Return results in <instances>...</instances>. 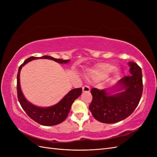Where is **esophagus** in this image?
<instances>
[{
  "label": "esophagus",
  "mask_w": 157,
  "mask_h": 157,
  "mask_svg": "<svg viewBox=\"0 0 157 157\" xmlns=\"http://www.w3.org/2000/svg\"><path fill=\"white\" fill-rule=\"evenodd\" d=\"M90 89L89 86H84L82 87V92H83L88 93V92H90Z\"/></svg>",
  "instance_id": "34e87169"
}]
</instances>
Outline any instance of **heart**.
<instances>
[{
  "mask_svg": "<svg viewBox=\"0 0 157 157\" xmlns=\"http://www.w3.org/2000/svg\"><path fill=\"white\" fill-rule=\"evenodd\" d=\"M112 71L113 67L109 64L99 63L88 71L86 77L93 79H101L108 76Z\"/></svg>",
  "mask_w": 157,
  "mask_h": 157,
  "instance_id": "1",
  "label": "heart"
}]
</instances>
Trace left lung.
<instances>
[{"label":"left lung","instance_id":"left-lung-1","mask_svg":"<svg viewBox=\"0 0 157 157\" xmlns=\"http://www.w3.org/2000/svg\"><path fill=\"white\" fill-rule=\"evenodd\" d=\"M128 64L130 76L122 78L115 87L91 90L93 98L89 109L97 121L107 124L121 121L138 105L143 92L141 69L132 61Z\"/></svg>","mask_w":157,"mask_h":157}]
</instances>
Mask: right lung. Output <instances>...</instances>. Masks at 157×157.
Returning a JSON list of instances; mask_svg holds the SVG:
<instances>
[{"label":"right lung","instance_id":"1","mask_svg":"<svg viewBox=\"0 0 157 157\" xmlns=\"http://www.w3.org/2000/svg\"><path fill=\"white\" fill-rule=\"evenodd\" d=\"M38 59H48L55 61L61 64L68 63L70 59L63 60L61 59H56L50 56H44L42 57H33L27 59L19 67L17 75V97L23 109L25 111L31 118L39 124L44 126H54L60 124L67 117L71 105L76 99H77L82 94V88H75L71 90L61 100L50 107H41L31 103L25 98L23 95L20 86V71L22 67L32 60Z\"/></svg>","mask_w":157,"mask_h":157}]
</instances>
